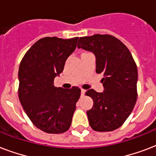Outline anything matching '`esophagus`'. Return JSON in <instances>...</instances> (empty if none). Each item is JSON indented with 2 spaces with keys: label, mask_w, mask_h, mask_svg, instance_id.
Listing matches in <instances>:
<instances>
[{
  "label": "esophagus",
  "mask_w": 156,
  "mask_h": 156,
  "mask_svg": "<svg viewBox=\"0 0 156 156\" xmlns=\"http://www.w3.org/2000/svg\"><path fill=\"white\" fill-rule=\"evenodd\" d=\"M85 93H86L85 90H83V89H82V90H81V95H85Z\"/></svg>",
  "instance_id": "obj_1"
}]
</instances>
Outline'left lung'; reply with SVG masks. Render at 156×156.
Segmentation results:
<instances>
[{"instance_id": "8db88e82", "label": "left lung", "mask_w": 156, "mask_h": 156, "mask_svg": "<svg viewBox=\"0 0 156 156\" xmlns=\"http://www.w3.org/2000/svg\"><path fill=\"white\" fill-rule=\"evenodd\" d=\"M78 48L94 53L96 73L104 74V91L90 89L86 92L94 102L87 112L90 127L99 132L116 129L130 115L137 100L138 69L133 56L121 40L110 35L81 37Z\"/></svg>"}]
</instances>
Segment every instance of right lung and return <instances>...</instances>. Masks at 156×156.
<instances>
[{
    "instance_id": "add662e5",
    "label": "right lung",
    "mask_w": 156,
    "mask_h": 156,
    "mask_svg": "<svg viewBox=\"0 0 156 156\" xmlns=\"http://www.w3.org/2000/svg\"><path fill=\"white\" fill-rule=\"evenodd\" d=\"M78 37L40 39L30 47L18 69V97L24 111L38 129L61 133L69 129L81 90L55 87L54 78L77 47Z\"/></svg>"
}]
</instances>
